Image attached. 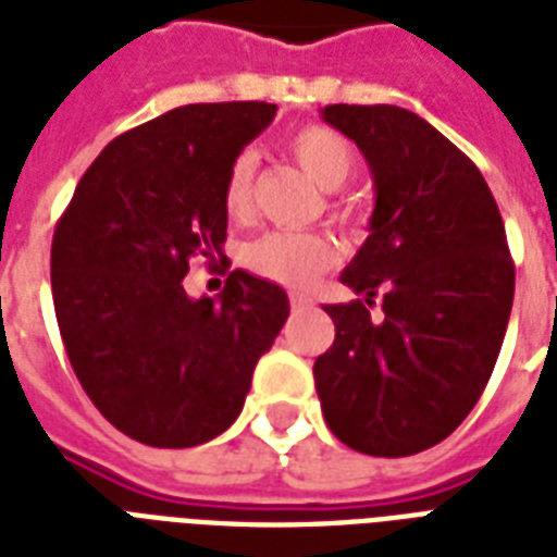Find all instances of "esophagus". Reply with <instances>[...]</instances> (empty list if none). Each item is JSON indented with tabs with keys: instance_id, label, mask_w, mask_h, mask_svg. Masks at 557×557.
Instances as JSON below:
<instances>
[{
	"instance_id": "esophagus-1",
	"label": "esophagus",
	"mask_w": 557,
	"mask_h": 557,
	"mask_svg": "<svg viewBox=\"0 0 557 557\" xmlns=\"http://www.w3.org/2000/svg\"><path fill=\"white\" fill-rule=\"evenodd\" d=\"M288 300H292V309H295V312L312 309V297H309V295H292Z\"/></svg>"
}]
</instances>
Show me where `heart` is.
Listing matches in <instances>:
<instances>
[{"mask_svg":"<svg viewBox=\"0 0 557 557\" xmlns=\"http://www.w3.org/2000/svg\"><path fill=\"white\" fill-rule=\"evenodd\" d=\"M288 152L304 168V173L323 190H338L356 170L352 144L330 126H304L288 138ZM253 159L248 152L236 156L227 168L222 185V205L231 216H245L251 210ZM338 262V248L321 234H295V231H271L253 239L245 248V265L260 277L280 286L304 288L318 274Z\"/></svg>","mask_w":557,"mask_h":557,"instance_id":"1","label":"heart"}]
</instances>
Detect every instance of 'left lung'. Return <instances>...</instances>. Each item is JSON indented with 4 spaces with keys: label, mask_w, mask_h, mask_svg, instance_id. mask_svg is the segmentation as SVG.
Wrapping results in <instances>:
<instances>
[{
    "label": "left lung",
    "mask_w": 557,
    "mask_h": 557,
    "mask_svg": "<svg viewBox=\"0 0 557 557\" xmlns=\"http://www.w3.org/2000/svg\"><path fill=\"white\" fill-rule=\"evenodd\" d=\"M321 115L364 152L375 208L341 274L361 300L323 306L335 341L314 387L344 445L410 457L457 431L492 379L515 300L506 227L474 161L416 112L335 103Z\"/></svg>",
    "instance_id": "left-lung-1"
}]
</instances>
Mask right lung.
Returning <instances> with one entry per match:
<instances>
[{"label": "right lung", "mask_w": 557, "mask_h": 557, "mask_svg": "<svg viewBox=\"0 0 557 557\" xmlns=\"http://www.w3.org/2000/svg\"><path fill=\"white\" fill-rule=\"evenodd\" d=\"M260 100L170 109L107 144L51 243V295L86 396L152 448H193L243 410L253 367L288 318L286 292L236 269L193 300V257L227 236V168L274 121Z\"/></svg>", "instance_id": "1"}]
</instances>
